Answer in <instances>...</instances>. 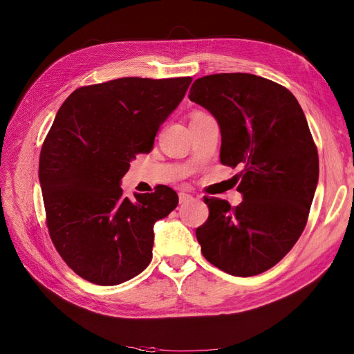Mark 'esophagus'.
<instances>
[{
  "instance_id": "esophagus-1",
  "label": "esophagus",
  "mask_w": 354,
  "mask_h": 354,
  "mask_svg": "<svg viewBox=\"0 0 354 354\" xmlns=\"http://www.w3.org/2000/svg\"><path fill=\"white\" fill-rule=\"evenodd\" d=\"M192 199H194V196L189 195V194H185V192H180V194H178V201H180V203H186V202H189V201H192Z\"/></svg>"
}]
</instances>
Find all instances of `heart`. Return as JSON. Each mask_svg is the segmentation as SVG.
<instances>
[{
	"label": "heart",
	"mask_w": 354,
	"mask_h": 354,
	"mask_svg": "<svg viewBox=\"0 0 354 354\" xmlns=\"http://www.w3.org/2000/svg\"><path fill=\"white\" fill-rule=\"evenodd\" d=\"M207 113H203V112H194L192 113V118H190V121L192 120H196V118H201V116H205Z\"/></svg>",
	"instance_id": "1"
}]
</instances>
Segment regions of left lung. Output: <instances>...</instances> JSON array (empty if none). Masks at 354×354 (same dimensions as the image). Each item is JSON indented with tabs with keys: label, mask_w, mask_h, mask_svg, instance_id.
<instances>
[{
	"label": "left lung",
	"mask_w": 354,
	"mask_h": 354,
	"mask_svg": "<svg viewBox=\"0 0 354 354\" xmlns=\"http://www.w3.org/2000/svg\"><path fill=\"white\" fill-rule=\"evenodd\" d=\"M189 99L216 118L220 160L242 168L238 207L203 198L208 220L196 229L205 259L233 276L272 269L306 227L319 156L301 106L288 88L252 73L198 78Z\"/></svg>",
	"instance_id": "1"
}]
</instances>
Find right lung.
<instances>
[{
  "label": "right lung",
  "instance_id": "add662e5",
  "mask_svg": "<svg viewBox=\"0 0 354 354\" xmlns=\"http://www.w3.org/2000/svg\"><path fill=\"white\" fill-rule=\"evenodd\" d=\"M190 82L120 78L77 88L59 109L41 149L39 183L50 238L82 279L112 286L151 263L153 224L178 196L158 186L133 202L120 185L136 155L152 151Z\"/></svg>",
  "mask_w": 354,
  "mask_h": 354
}]
</instances>
